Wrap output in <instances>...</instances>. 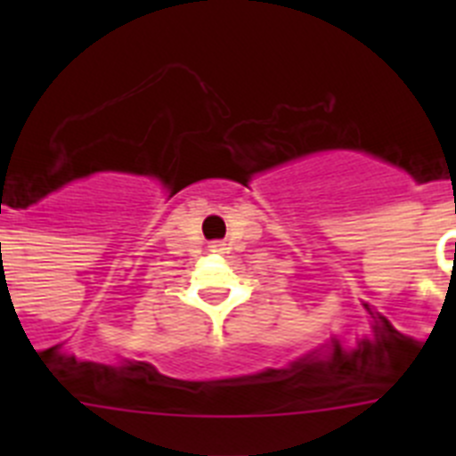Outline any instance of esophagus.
Instances as JSON below:
<instances>
[{
    "label": "esophagus",
    "instance_id": "1",
    "mask_svg": "<svg viewBox=\"0 0 456 456\" xmlns=\"http://www.w3.org/2000/svg\"><path fill=\"white\" fill-rule=\"evenodd\" d=\"M209 248H212V251H224V244H221V241H215Z\"/></svg>",
    "mask_w": 456,
    "mask_h": 456
}]
</instances>
